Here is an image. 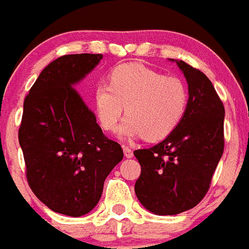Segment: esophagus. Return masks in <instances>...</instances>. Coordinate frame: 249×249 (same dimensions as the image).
Masks as SVG:
<instances>
[{
  "mask_svg": "<svg viewBox=\"0 0 249 249\" xmlns=\"http://www.w3.org/2000/svg\"><path fill=\"white\" fill-rule=\"evenodd\" d=\"M123 149H124V154H125V157H126V158H131V157H133V150H131V148H129V147H126V145H125Z\"/></svg>",
  "mask_w": 249,
  "mask_h": 249,
  "instance_id": "34e87169",
  "label": "esophagus"
}]
</instances>
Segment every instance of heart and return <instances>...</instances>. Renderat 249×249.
<instances>
[{
	"mask_svg": "<svg viewBox=\"0 0 249 249\" xmlns=\"http://www.w3.org/2000/svg\"><path fill=\"white\" fill-rule=\"evenodd\" d=\"M187 105L189 91L182 79L141 63L115 67L108 85L99 83L93 96V107L104 130L116 131L125 108L121 134L143 135L148 141L168 137L182 121Z\"/></svg>",
	"mask_w": 249,
	"mask_h": 249,
	"instance_id": "1",
	"label": "heart"
}]
</instances>
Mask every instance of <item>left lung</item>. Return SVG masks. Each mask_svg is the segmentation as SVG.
I'll return each instance as SVG.
<instances>
[{"mask_svg":"<svg viewBox=\"0 0 249 249\" xmlns=\"http://www.w3.org/2000/svg\"><path fill=\"white\" fill-rule=\"evenodd\" d=\"M189 83V105L175 130L160 143L137 149L141 176L135 194L158 215H176L205 197L224 152V105L210 79L183 60L177 62Z\"/></svg>","mask_w":249,"mask_h":249,"instance_id":"1","label":"left lung"}]
</instances>
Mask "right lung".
Returning <instances> with one entry per match:
<instances>
[{
	"label": "right lung",
	"mask_w": 249,
	"mask_h": 249,
	"mask_svg": "<svg viewBox=\"0 0 249 249\" xmlns=\"http://www.w3.org/2000/svg\"><path fill=\"white\" fill-rule=\"evenodd\" d=\"M102 54H68L48 64L25 97L18 143L31 191L59 214L81 216L101 197L124 153L74 87Z\"/></svg>",
	"instance_id": "right-lung-1"
}]
</instances>
